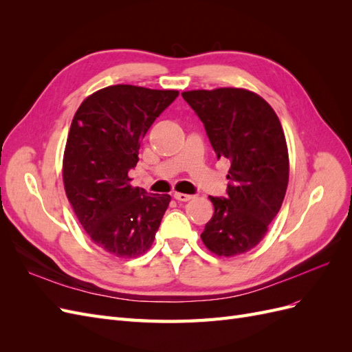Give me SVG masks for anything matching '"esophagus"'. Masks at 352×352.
Here are the masks:
<instances>
[{
    "label": "esophagus",
    "instance_id": "esophagus-1",
    "mask_svg": "<svg viewBox=\"0 0 352 352\" xmlns=\"http://www.w3.org/2000/svg\"><path fill=\"white\" fill-rule=\"evenodd\" d=\"M173 197L177 199V201H189L192 199L194 197L192 195H188V194H182V192H175Z\"/></svg>",
    "mask_w": 352,
    "mask_h": 352
}]
</instances>
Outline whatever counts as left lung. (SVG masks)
I'll return each instance as SVG.
<instances>
[{"instance_id":"8db88e82","label":"left lung","mask_w":352,"mask_h":352,"mask_svg":"<svg viewBox=\"0 0 352 352\" xmlns=\"http://www.w3.org/2000/svg\"><path fill=\"white\" fill-rule=\"evenodd\" d=\"M217 158L230 162L228 197H210L214 214L201 239L219 257L254 248L278 214L289 180L282 124L260 95L241 88L182 92Z\"/></svg>"}]
</instances>
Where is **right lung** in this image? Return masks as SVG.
<instances>
[{
  "label": "right lung",
  "instance_id": "obj_1",
  "mask_svg": "<svg viewBox=\"0 0 352 352\" xmlns=\"http://www.w3.org/2000/svg\"><path fill=\"white\" fill-rule=\"evenodd\" d=\"M177 91L113 85L94 92L74 114L63 158L66 195L95 245L116 257L151 248L170 195L133 188L129 170L141 141Z\"/></svg>",
  "mask_w": 352,
  "mask_h": 352
}]
</instances>
